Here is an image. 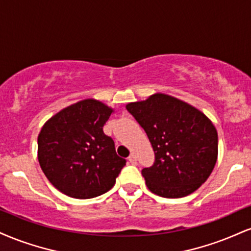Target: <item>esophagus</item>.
<instances>
[{
	"label": "esophagus",
	"instance_id": "esophagus-1",
	"mask_svg": "<svg viewBox=\"0 0 251 251\" xmlns=\"http://www.w3.org/2000/svg\"><path fill=\"white\" fill-rule=\"evenodd\" d=\"M128 161L131 162L132 165L137 164V156H135L134 153H131V154H129V156H128Z\"/></svg>",
	"mask_w": 251,
	"mask_h": 251
}]
</instances>
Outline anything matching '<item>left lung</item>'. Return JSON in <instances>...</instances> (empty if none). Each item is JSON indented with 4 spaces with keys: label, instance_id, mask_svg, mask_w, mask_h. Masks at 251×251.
<instances>
[{
    "label": "left lung",
    "instance_id": "left-lung-1",
    "mask_svg": "<svg viewBox=\"0 0 251 251\" xmlns=\"http://www.w3.org/2000/svg\"><path fill=\"white\" fill-rule=\"evenodd\" d=\"M126 108L154 151L153 165L141 171L150 191L170 199L196 191L217 160V132L212 122L187 102L162 93Z\"/></svg>",
    "mask_w": 251,
    "mask_h": 251
}]
</instances>
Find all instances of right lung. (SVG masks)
<instances>
[{
  "mask_svg": "<svg viewBox=\"0 0 251 251\" xmlns=\"http://www.w3.org/2000/svg\"><path fill=\"white\" fill-rule=\"evenodd\" d=\"M112 108L85 99L50 118L38 135V161L63 194L91 199L110 191L126 160L102 127Z\"/></svg>",
  "mask_w": 251,
  "mask_h": 251,
  "instance_id": "obj_1",
  "label": "right lung"
}]
</instances>
